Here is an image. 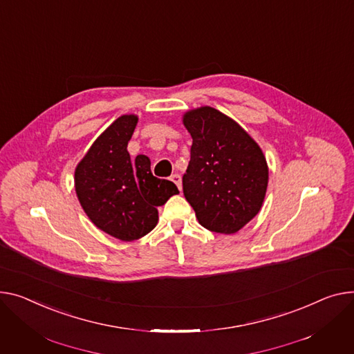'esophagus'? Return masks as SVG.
Returning a JSON list of instances; mask_svg holds the SVG:
<instances>
[{"label":"esophagus","instance_id":"1","mask_svg":"<svg viewBox=\"0 0 354 354\" xmlns=\"http://www.w3.org/2000/svg\"><path fill=\"white\" fill-rule=\"evenodd\" d=\"M171 180L178 186L179 191H182V178H180V175H178V174L172 175V176H171Z\"/></svg>","mask_w":354,"mask_h":354}]
</instances>
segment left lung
I'll return each mask as SVG.
<instances>
[{"label": "left lung", "mask_w": 354, "mask_h": 354, "mask_svg": "<svg viewBox=\"0 0 354 354\" xmlns=\"http://www.w3.org/2000/svg\"><path fill=\"white\" fill-rule=\"evenodd\" d=\"M183 125L194 139L182 178L186 201L207 230L238 232L257 215L266 195L269 171L262 149L215 108L186 112Z\"/></svg>", "instance_id": "1"}]
</instances>
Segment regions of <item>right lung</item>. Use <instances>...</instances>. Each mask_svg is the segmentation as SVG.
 Segmentation results:
<instances>
[{
    "label": "right lung",
    "instance_id": "obj_1",
    "mask_svg": "<svg viewBox=\"0 0 354 354\" xmlns=\"http://www.w3.org/2000/svg\"><path fill=\"white\" fill-rule=\"evenodd\" d=\"M138 116L122 115L92 144L75 169V191L88 218L111 236L131 242L158 223V206L179 194L174 182L158 179L151 160L127 149Z\"/></svg>",
    "mask_w": 354,
    "mask_h": 354
}]
</instances>
